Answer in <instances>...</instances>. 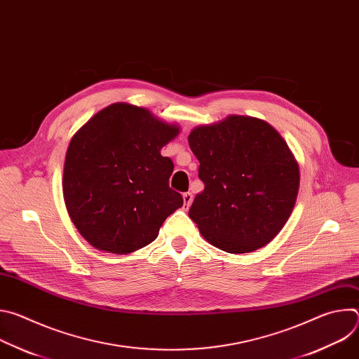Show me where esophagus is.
Instances as JSON below:
<instances>
[{
    "instance_id": "esophagus-1",
    "label": "esophagus",
    "mask_w": 359,
    "mask_h": 359,
    "mask_svg": "<svg viewBox=\"0 0 359 359\" xmlns=\"http://www.w3.org/2000/svg\"><path fill=\"white\" fill-rule=\"evenodd\" d=\"M183 201H184V206H186V208H190V204H191V201H193V194H191L190 191L184 193V194H183Z\"/></svg>"
}]
</instances>
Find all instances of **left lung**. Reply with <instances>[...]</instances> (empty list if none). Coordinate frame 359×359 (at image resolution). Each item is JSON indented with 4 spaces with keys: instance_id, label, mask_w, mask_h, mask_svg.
Segmentation results:
<instances>
[{
    "instance_id": "left-lung-1",
    "label": "left lung",
    "mask_w": 359,
    "mask_h": 359,
    "mask_svg": "<svg viewBox=\"0 0 359 359\" xmlns=\"http://www.w3.org/2000/svg\"><path fill=\"white\" fill-rule=\"evenodd\" d=\"M189 146L204 183L189 217L203 237L231 254L269 244L287 223L299 186L298 163L280 133L262 119L230 115L194 128Z\"/></svg>"
}]
</instances>
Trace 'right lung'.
I'll use <instances>...</instances> for the list:
<instances>
[{"label": "right lung", "mask_w": 359, "mask_h": 359, "mask_svg": "<svg viewBox=\"0 0 359 359\" xmlns=\"http://www.w3.org/2000/svg\"><path fill=\"white\" fill-rule=\"evenodd\" d=\"M179 133L135 105H109L92 116L68 146L62 190L67 210L95 248L128 254L150 244L183 206L169 187L173 162L161 149Z\"/></svg>", "instance_id": "obj_1"}]
</instances>
